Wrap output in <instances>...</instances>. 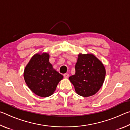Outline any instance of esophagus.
<instances>
[{
  "mask_svg": "<svg viewBox=\"0 0 130 130\" xmlns=\"http://www.w3.org/2000/svg\"><path fill=\"white\" fill-rule=\"evenodd\" d=\"M63 77H64L65 78H68V77H69V74L68 73H65L63 74Z\"/></svg>",
  "mask_w": 130,
  "mask_h": 130,
  "instance_id": "obj_1",
  "label": "esophagus"
}]
</instances>
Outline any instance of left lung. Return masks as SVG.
<instances>
[{
	"mask_svg": "<svg viewBox=\"0 0 130 130\" xmlns=\"http://www.w3.org/2000/svg\"><path fill=\"white\" fill-rule=\"evenodd\" d=\"M75 74L69 79L76 93L83 97L93 95L103 84L105 76L104 65L92 54H79Z\"/></svg>",
	"mask_w": 130,
	"mask_h": 130,
	"instance_id": "1",
	"label": "left lung"
}]
</instances>
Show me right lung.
<instances>
[{"label": "right lung", "mask_w": 130, "mask_h": 130, "mask_svg": "<svg viewBox=\"0 0 130 130\" xmlns=\"http://www.w3.org/2000/svg\"><path fill=\"white\" fill-rule=\"evenodd\" d=\"M49 54L37 53L32 57L24 70V78L33 93L42 98L54 93L63 76L53 68Z\"/></svg>", "instance_id": "1"}]
</instances>
